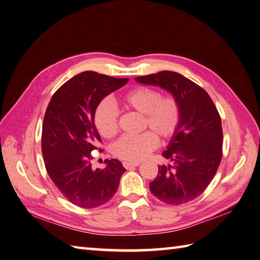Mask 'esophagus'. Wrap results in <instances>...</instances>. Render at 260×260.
<instances>
[{"label": "esophagus", "mask_w": 260, "mask_h": 260, "mask_svg": "<svg viewBox=\"0 0 260 260\" xmlns=\"http://www.w3.org/2000/svg\"><path fill=\"white\" fill-rule=\"evenodd\" d=\"M123 167L125 168V169H129V168H131V167H137V166H139L140 165V162H130V161H123Z\"/></svg>", "instance_id": "obj_1"}]
</instances>
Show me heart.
Wrapping results in <instances>:
<instances>
[{
    "label": "heart",
    "instance_id": "obj_1",
    "mask_svg": "<svg viewBox=\"0 0 260 260\" xmlns=\"http://www.w3.org/2000/svg\"><path fill=\"white\" fill-rule=\"evenodd\" d=\"M122 105L143 115L144 132L138 137H122L113 144L112 152L118 158L139 161L156 148L157 138L166 141L176 135L181 121V109L172 95H161L148 86H137L121 98ZM94 124L102 137L113 138L118 131L117 109L108 101H102L94 111Z\"/></svg>",
    "mask_w": 260,
    "mask_h": 260
}]
</instances>
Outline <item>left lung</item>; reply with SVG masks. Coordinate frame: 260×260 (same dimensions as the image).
<instances>
[{
    "label": "left lung",
    "mask_w": 260,
    "mask_h": 260,
    "mask_svg": "<svg viewBox=\"0 0 260 260\" xmlns=\"http://www.w3.org/2000/svg\"><path fill=\"white\" fill-rule=\"evenodd\" d=\"M136 81L170 92L181 109L179 129L162 153L171 164L158 166L149 190L168 205L191 202L206 190L221 161V118L208 93L178 73L165 70Z\"/></svg>",
    "instance_id": "8db88e82"
}]
</instances>
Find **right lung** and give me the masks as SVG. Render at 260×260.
I'll return each mask as SVG.
<instances>
[{"mask_svg": "<svg viewBox=\"0 0 260 260\" xmlns=\"http://www.w3.org/2000/svg\"><path fill=\"white\" fill-rule=\"evenodd\" d=\"M128 81V78L84 72L62 84L46 108L41 142L45 168L60 193L79 207L106 204L125 171L117 159H106L105 169L93 170L91 153L101 142L94 111L102 100Z\"/></svg>", "mask_w": 260, "mask_h": 260, "instance_id": "add662e5", "label": "right lung"}]
</instances>
